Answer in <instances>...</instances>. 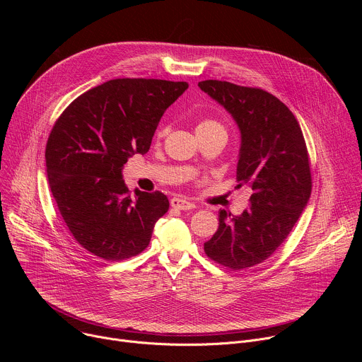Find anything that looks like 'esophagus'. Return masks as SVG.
Wrapping results in <instances>:
<instances>
[{"label": "esophagus", "instance_id": "esophagus-1", "mask_svg": "<svg viewBox=\"0 0 362 362\" xmlns=\"http://www.w3.org/2000/svg\"><path fill=\"white\" fill-rule=\"evenodd\" d=\"M170 204L172 208L180 209V211H189V209H194V204L183 197H172L170 199Z\"/></svg>", "mask_w": 362, "mask_h": 362}]
</instances>
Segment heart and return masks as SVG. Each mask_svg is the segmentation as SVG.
I'll return each mask as SVG.
<instances>
[{
	"label": "heart",
	"instance_id": "1",
	"mask_svg": "<svg viewBox=\"0 0 362 362\" xmlns=\"http://www.w3.org/2000/svg\"><path fill=\"white\" fill-rule=\"evenodd\" d=\"M169 132V127L166 124L160 126L156 136L158 139H163ZM196 133L199 134H209V133H225L226 134V129L222 123H219L215 119H202L197 122L196 124Z\"/></svg>",
	"mask_w": 362,
	"mask_h": 362
}]
</instances>
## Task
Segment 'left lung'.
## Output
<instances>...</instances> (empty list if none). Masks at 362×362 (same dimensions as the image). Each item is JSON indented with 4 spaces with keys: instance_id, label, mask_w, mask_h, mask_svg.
I'll return each instance as SVG.
<instances>
[{
    "instance_id": "left-lung-1",
    "label": "left lung",
    "mask_w": 362,
    "mask_h": 362,
    "mask_svg": "<svg viewBox=\"0 0 362 362\" xmlns=\"http://www.w3.org/2000/svg\"><path fill=\"white\" fill-rule=\"evenodd\" d=\"M197 86L238 123V187L252 190L249 208L239 216L221 211L204 253L222 267L243 271L267 261L298 222L313 190L309 154L298 120L274 94L221 80Z\"/></svg>"
}]
</instances>
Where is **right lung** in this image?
<instances>
[{"label": "right lung", "instance_id": "add662e5", "mask_svg": "<svg viewBox=\"0 0 362 362\" xmlns=\"http://www.w3.org/2000/svg\"><path fill=\"white\" fill-rule=\"evenodd\" d=\"M186 81L116 78L81 95L60 115L45 146L51 193L74 240L105 261L141 253L169 209L166 194L136 190L122 179L134 153L144 154L165 110Z\"/></svg>", "mask_w": 362, "mask_h": 362}]
</instances>
